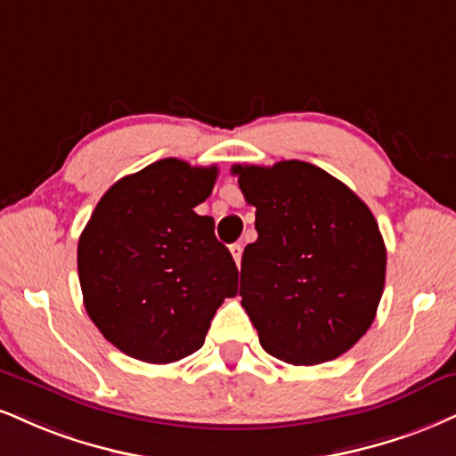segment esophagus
Returning a JSON list of instances; mask_svg holds the SVG:
<instances>
[{
	"instance_id": "1",
	"label": "esophagus",
	"mask_w": 456,
	"mask_h": 456,
	"mask_svg": "<svg viewBox=\"0 0 456 456\" xmlns=\"http://www.w3.org/2000/svg\"><path fill=\"white\" fill-rule=\"evenodd\" d=\"M229 250H232V256L235 259V265L240 267V261H242V244H232L229 246Z\"/></svg>"
}]
</instances>
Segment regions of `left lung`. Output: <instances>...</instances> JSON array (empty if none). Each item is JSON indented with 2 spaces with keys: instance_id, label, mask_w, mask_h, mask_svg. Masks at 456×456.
Wrapping results in <instances>:
<instances>
[{
  "instance_id": "1",
  "label": "left lung",
  "mask_w": 456,
  "mask_h": 456,
  "mask_svg": "<svg viewBox=\"0 0 456 456\" xmlns=\"http://www.w3.org/2000/svg\"><path fill=\"white\" fill-rule=\"evenodd\" d=\"M256 208V242L242 255L240 295L261 346L318 365L365 336L385 290L387 248L363 201L305 161L233 166Z\"/></svg>"
}]
</instances>
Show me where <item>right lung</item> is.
I'll list each match as a JSON object with an SVG mask.
<instances>
[{"mask_svg": "<svg viewBox=\"0 0 456 456\" xmlns=\"http://www.w3.org/2000/svg\"><path fill=\"white\" fill-rule=\"evenodd\" d=\"M218 169L161 159L103 193L78 240L85 308L120 353L174 363L204 346L218 305L238 293V267L195 206Z\"/></svg>", "mask_w": 456, "mask_h": 456, "instance_id": "right-lung-1", "label": "right lung"}]
</instances>
